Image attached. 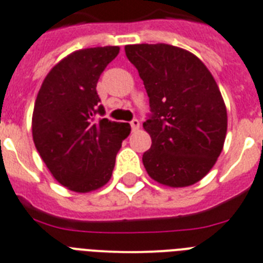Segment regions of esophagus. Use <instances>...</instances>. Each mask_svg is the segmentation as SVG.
Listing matches in <instances>:
<instances>
[{
  "label": "esophagus",
  "instance_id": "obj_1",
  "mask_svg": "<svg viewBox=\"0 0 263 263\" xmlns=\"http://www.w3.org/2000/svg\"><path fill=\"white\" fill-rule=\"evenodd\" d=\"M131 127H132V131H137L139 129V127H140V122L137 119H134L131 122Z\"/></svg>",
  "mask_w": 263,
  "mask_h": 263
}]
</instances>
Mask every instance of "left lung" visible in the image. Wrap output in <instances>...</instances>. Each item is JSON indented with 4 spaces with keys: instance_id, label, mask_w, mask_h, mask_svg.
<instances>
[{
    "instance_id": "left-lung-1",
    "label": "left lung",
    "mask_w": 263,
    "mask_h": 263,
    "mask_svg": "<svg viewBox=\"0 0 263 263\" xmlns=\"http://www.w3.org/2000/svg\"><path fill=\"white\" fill-rule=\"evenodd\" d=\"M124 51L143 80L152 112L143 123L152 139L143 155L146 173L169 187L199 182L223 151L228 126L211 72L194 53L170 44H129Z\"/></svg>"
}]
</instances>
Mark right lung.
<instances>
[{
  "mask_svg": "<svg viewBox=\"0 0 263 263\" xmlns=\"http://www.w3.org/2000/svg\"><path fill=\"white\" fill-rule=\"evenodd\" d=\"M119 53L118 46L72 52L49 70L32 112V139L53 178L74 193H90L110 181L128 123L94 120L103 115L97 82Z\"/></svg>",
  "mask_w": 263,
  "mask_h": 263,
  "instance_id": "1",
  "label": "right lung"
}]
</instances>
